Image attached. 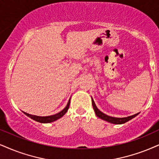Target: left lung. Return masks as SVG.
<instances>
[{
	"instance_id": "obj_1",
	"label": "left lung",
	"mask_w": 159,
	"mask_h": 159,
	"mask_svg": "<svg viewBox=\"0 0 159 159\" xmlns=\"http://www.w3.org/2000/svg\"><path fill=\"white\" fill-rule=\"evenodd\" d=\"M92 106H93V108L94 110V112H95V114L97 115L98 117L100 118V119L105 120V121L110 122V123L112 124H116V125H120V124H123L125 123L126 122L129 121L131 119L135 117L139 114V113L134 114L132 116H127V117H122V118H119V117H113V116H110L107 115V114H105L104 113H103L102 111H100L99 109H98L97 106H96L95 103H94V100L92 99Z\"/></svg>"
}]
</instances>
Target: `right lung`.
Here are the masks:
<instances>
[{
    "label": "right lung",
    "instance_id": "obj_1",
    "mask_svg": "<svg viewBox=\"0 0 159 159\" xmlns=\"http://www.w3.org/2000/svg\"><path fill=\"white\" fill-rule=\"evenodd\" d=\"M70 98L68 101V103L67 104V106H65V108H64L62 111H61L59 113L53 114V115H51V116H37V115H32V114H28L26 112L23 111L24 114H25L26 116H28L29 117L31 118L32 120H35L38 122H41V123H50V122H54L56 120L60 119V118L62 117L65 114H66V112L67 111L68 108L70 107Z\"/></svg>",
    "mask_w": 159,
    "mask_h": 159
}]
</instances>
